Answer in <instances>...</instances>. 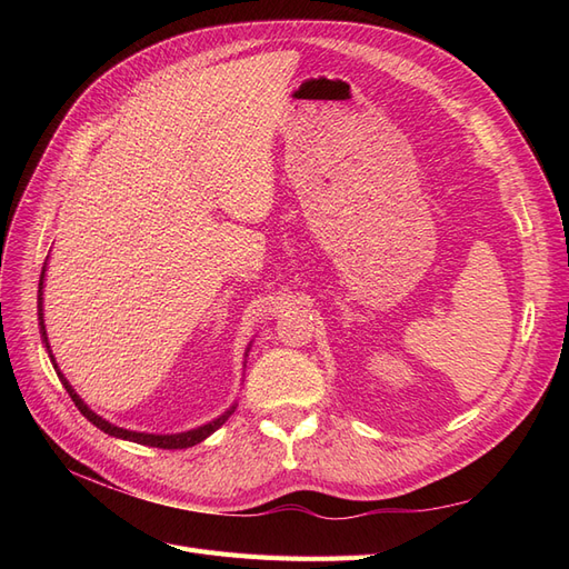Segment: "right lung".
<instances>
[{"instance_id": "1", "label": "right lung", "mask_w": 569, "mask_h": 569, "mask_svg": "<svg viewBox=\"0 0 569 569\" xmlns=\"http://www.w3.org/2000/svg\"><path fill=\"white\" fill-rule=\"evenodd\" d=\"M47 258H49V256H47ZM44 274H47V263H44V268H42V274H40V287H38V320H40L42 343H44V349H47V353H49L51 366H54V370H57V375H59V380H61L63 389L68 391V396H71L73 403L78 406V410L82 412V416L88 418L94 427H99L101 432L109 435V437H116V439H123V441H134V443H142V446H153V449H189V446L201 443L206 437H211V435L216 432V429H218V427H222V422H226V420L232 416L234 408H237V401H234L226 412H222V416H218L216 420L206 422V425H201V427H194V429H187V432H178V435H149V432H132V429L118 427V425H113V422L104 420L101 416H97V412L80 399L78 391L71 387V382L66 380L63 372L59 370V363H57L54 353H51L49 339H47V327H44V308H42V301H44ZM249 349H251V343H249ZM249 349H247V353H244V356H249Z\"/></svg>"}]
</instances>
